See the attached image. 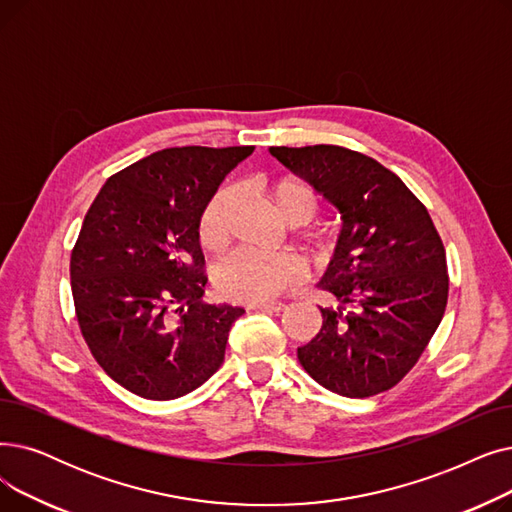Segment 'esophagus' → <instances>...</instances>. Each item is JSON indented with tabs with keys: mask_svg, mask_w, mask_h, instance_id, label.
Returning a JSON list of instances; mask_svg holds the SVG:
<instances>
[{
	"mask_svg": "<svg viewBox=\"0 0 512 512\" xmlns=\"http://www.w3.org/2000/svg\"><path fill=\"white\" fill-rule=\"evenodd\" d=\"M287 306L283 302H266V304H254L252 310H262V312H281Z\"/></svg>",
	"mask_w": 512,
	"mask_h": 512,
	"instance_id": "34e87169",
	"label": "esophagus"
}]
</instances>
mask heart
<instances>
[{
    "mask_svg": "<svg viewBox=\"0 0 512 512\" xmlns=\"http://www.w3.org/2000/svg\"><path fill=\"white\" fill-rule=\"evenodd\" d=\"M273 210L289 225H308L319 212V200L298 181H279L266 189ZM237 206L233 187H218L202 208L198 235L208 250H221L231 233V216ZM316 260H329L337 254L339 243L333 235L310 239ZM304 279L302 264L287 254L262 256L250 250H235L214 266V283L221 294L233 302H269L294 289Z\"/></svg>",
    "mask_w": 512,
    "mask_h": 512,
    "instance_id": "heart-1",
    "label": "heart"
}]
</instances>
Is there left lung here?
Here are the masks:
<instances>
[{
  "label": "left lung",
  "mask_w": 512,
  "mask_h": 512,
  "mask_svg": "<svg viewBox=\"0 0 512 512\" xmlns=\"http://www.w3.org/2000/svg\"><path fill=\"white\" fill-rule=\"evenodd\" d=\"M269 152L342 214L339 248L321 281L337 308L298 348L304 371L329 392L369 398L419 362L448 304V264L425 204L392 170L342 145Z\"/></svg>",
  "instance_id": "1"
}]
</instances>
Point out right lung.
<instances>
[{
	"instance_id": "1",
	"label": "right lung",
	"mask_w": 512,
	"mask_h": 512,
	"mask_svg": "<svg viewBox=\"0 0 512 512\" xmlns=\"http://www.w3.org/2000/svg\"><path fill=\"white\" fill-rule=\"evenodd\" d=\"M254 145L166 148L112 175L70 254L77 321L95 362L145 400H175L225 360L237 306L204 304L198 221Z\"/></svg>"
}]
</instances>
